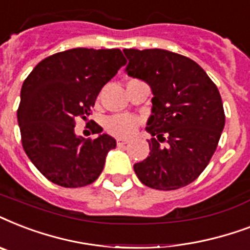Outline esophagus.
Instances as JSON below:
<instances>
[{
    "instance_id": "esophagus-1",
    "label": "esophagus",
    "mask_w": 250,
    "mask_h": 250,
    "mask_svg": "<svg viewBox=\"0 0 250 250\" xmlns=\"http://www.w3.org/2000/svg\"><path fill=\"white\" fill-rule=\"evenodd\" d=\"M127 143H128V140H127V139H118L117 140L118 146H123V145H125Z\"/></svg>"
}]
</instances>
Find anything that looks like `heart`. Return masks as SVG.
Here are the masks:
<instances>
[{"label": "heart", "mask_w": 250, "mask_h": 250, "mask_svg": "<svg viewBox=\"0 0 250 250\" xmlns=\"http://www.w3.org/2000/svg\"><path fill=\"white\" fill-rule=\"evenodd\" d=\"M139 119L129 114H117L106 118L105 128L114 136L128 137L136 131Z\"/></svg>", "instance_id": "1"}]
</instances>
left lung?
I'll list each match as a JSON object with an SVG mask.
<instances>
[{"mask_svg":"<svg viewBox=\"0 0 250 250\" xmlns=\"http://www.w3.org/2000/svg\"><path fill=\"white\" fill-rule=\"evenodd\" d=\"M127 75L153 93L146 131L149 156L133 165L145 186L172 190L188 186L210 162L225 127L217 85L194 61L165 49H125ZM167 141L165 146L160 142Z\"/></svg>","mask_w":250,"mask_h":250,"instance_id":"8db88e82","label":"left lung"}]
</instances>
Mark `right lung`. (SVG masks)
<instances>
[{
  "instance_id": "right-lung-1",
  "label": "right lung",
  "mask_w": 250,
  "mask_h": 250,
  "mask_svg": "<svg viewBox=\"0 0 250 250\" xmlns=\"http://www.w3.org/2000/svg\"><path fill=\"white\" fill-rule=\"evenodd\" d=\"M125 63L119 49L75 48L45 58L21 90L18 123L21 144L36 168L66 188L88 186L104 170L117 141L94 125L96 139L75 133L76 121L89 117L102 86Z\"/></svg>"
}]
</instances>
